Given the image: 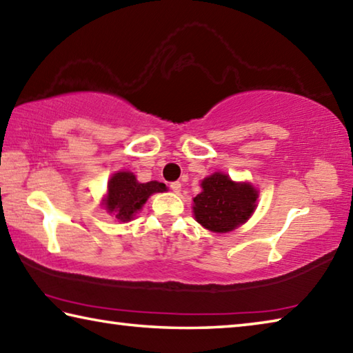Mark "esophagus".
Returning a JSON list of instances; mask_svg holds the SVG:
<instances>
[{
	"label": "esophagus",
	"instance_id": "1",
	"mask_svg": "<svg viewBox=\"0 0 353 353\" xmlns=\"http://www.w3.org/2000/svg\"><path fill=\"white\" fill-rule=\"evenodd\" d=\"M170 188L174 191V193H179V191L182 190V183L181 182H171L170 183Z\"/></svg>",
	"mask_w": 353,
	"mask_h": 353
}]
</instances>
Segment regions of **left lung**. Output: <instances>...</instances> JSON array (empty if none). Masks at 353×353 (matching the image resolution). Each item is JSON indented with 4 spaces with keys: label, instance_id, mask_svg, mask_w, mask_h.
<instances>
[{
    "label": "left lung",
    "instance_id": "obj_1",
    "mask_svg": "<svg viewBox=\"0 0 353 353\" xmlns=\"http://www.w3.org/2000/svg\"><path fill=\"white\" fill-rule=\"evenodd\" d=\"M202 191L193 199V213L203 228L228 233L245 223L254 213L258 190L248 182H233L223 172L205 177Z\"/></svg>",
    "mask_w": 353,
    "mask_h": 353
}]
</instances>
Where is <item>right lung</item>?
<instances>
[{"mask_svg":"<svg viewBox=\"0 0 353 353\" xmlns=\"http://www.w3.org/2000/svg\"><path fill=\"white\" fill-rule=\"evenodd\" d=\"M163 191H166L165 183L157 181L140 183L132 172L119 171L108 182V194L103 199V205L108 213L115 216V219L128 222L142 210L151 194Z\"/></svg>","mask_w":353,"mask_h":353,"instance_id":"1","label":"right lung"}]
</instances>
